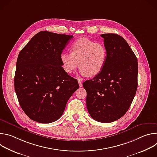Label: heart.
Masks as SVG:
<instances>
[{
    "label": "heart",
    "instance_id": "b5f03b06",
    "mask_svg": "<svg viewBox=\"0 0 157 157\" xmlns=\"http://www.w3.org/2000/svg\"><path fill=\"white\" fill-rule=\"evenodd\" d=\"M94 59L93 58V56H91V60H92V61H93Z\"/></svg>",
    "mask_w": 157,
    "mask_h": 157
}]
</instances>
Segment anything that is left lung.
Listing matches in <instances>:
<instances>
[{
	"label": "left lung",
	"mask_w": 157,
	"mask_h": 157,
	"mask_svg": "<svg viewBox=\"0 0 157 157\" xmlns=\"http://www.w3.org/2000/svg\"><path fill=\"white\" fill-rule=\"evenodd\" d=\"M73 38L41 31L18 54L15 91L21 108L34 121L49 124L58 120L79 88L77 80L62 67L61 53Z\"/></svg>",
	"instance_id": "8db88e82"
}]
</instances>
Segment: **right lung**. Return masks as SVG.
Returning a JSON list of instances; mask_svg holds the SVG:
<instances>
[{
	"mask_svg": "<svg viewBox=\"0 0 157 157\" xmlns=\"http://www.w3.org/2000/svg\"><path fill=\"white\" fill-rule=\"evenodd\" d=\"M101 36L106 50L102 68L82 85L91 117L98 122L109 123L122 117L133 101L138 86V62L122 36L114 33Z\"/></svg>",
	"mask_w": 157,
	"mask_h": 157,
	"instance_id": "add662e5",
	"label": "right lung"
}]
</instances>
